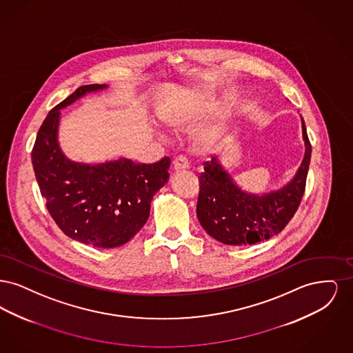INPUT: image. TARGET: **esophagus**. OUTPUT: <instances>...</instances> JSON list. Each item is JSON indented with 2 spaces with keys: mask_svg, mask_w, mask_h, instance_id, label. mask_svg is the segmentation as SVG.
<instances>
[{
  "mask_svg": "<svg viewBox=\"0 0 353 353\" xmlns=\"http://www.w3.org/2000/svg\"><path fill=\"white\" fill-rule=\"evenodd\" d=\"M189 168V163L185 159L184 156H179L173 160V170L174 172H180V170H186Z\"/></svg>",
  "mask_w": 353,
  "mask_h": 353,
  "instance_id": "esophagus-1",
  "label": "esophagus"
}]
</instances>
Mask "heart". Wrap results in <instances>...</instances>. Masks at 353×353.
<instances>
[{"mask_svg": "<svg viewBox=\"0 0 353 353\" xmlns=\"http://www.w3.org/2000/svg\"><path fill=\"white\" fill-rule=\"evenodd\" d=\"M196 115L197 112L192 105H176L169 108L168 111H165L164 120L172 127H181L196 118ZM200 139L205 147H213L219 141V134L214 130H210L203 132Z\"/></svg>", "mask_w": 353, "mask_h": 353, "instance_id": "1", "label": "heart"}]
</instances>
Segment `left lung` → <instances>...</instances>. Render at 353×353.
<instances>
[{"instance_id":"left-lung-1","label":"left lung","mask_w":353,"mask_h":353,"mask_svg":"<svg viewBox=\"0 0 353 353\" xmlns=\"http://www.w3.org/2000/svg\"><path fill=\"white\" fill-rule=\"evenodd\" d=\"M305 153L294 179L283 188L252 194L242 190L219 157L203 163L197 217L205 232L225 245H254L279 234L302 201L311 160V144L302 119Z\"/></svg>"}]
</instances>
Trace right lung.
<instances>
[{
    "label": "right lung",
    "instance_id": "right-lung-1",
    "mask_svg": "<svg viewBox=\"0 0 353 353\" xmlns=\"http://www.w3.org/2000/svg\"><path fill=\"white\" fill-rule=\"evenodd\" d=\"M107 84H87L55 105L43 120L32 151L34 173L51 217L65 234L101 249L127 243L150 217L151 201L168 183L169 157L153 164L118 160L84 164L59 148L62 108Z\"/></svg>",
    "mask_w": 353,
    "mask_h": 353
}]
</instances>
